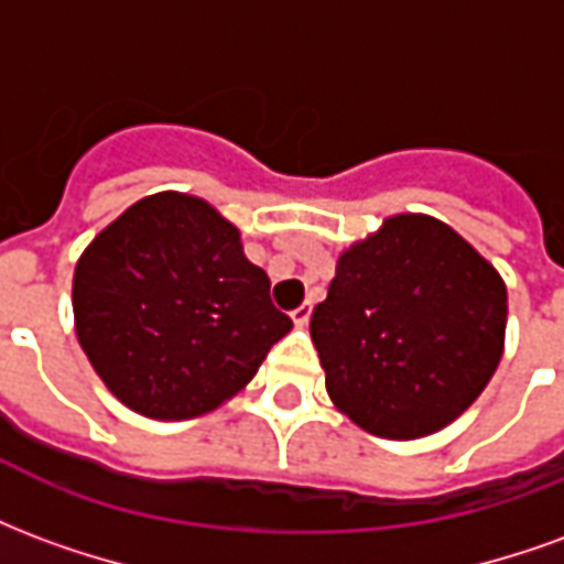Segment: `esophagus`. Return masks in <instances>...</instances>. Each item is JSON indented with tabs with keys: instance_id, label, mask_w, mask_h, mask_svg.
Here are the masks:
<instances>
[{
	"instance_id": "34e87169",
	"label": "esophagus",
	"mask_w": 564,
	"mask_h": 564,
	"mask_svg": "<svg viewBox=\"0 0 564 564\" xmlns=\"http://www.w3.org/2000/svg\"><path fill=\"white\" fill-rule=\"evenodd\" d=\"M311 311H314V305H311V302H305V305L295 307V311H293V314H290V317H293L295 326H305L307 319H311Z\"/></svg>"
}]
</instances>
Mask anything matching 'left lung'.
<instances>
[{"label":"left lung","mask_w":564,"mask_h":564,"mask_svg":"<svg viewBox=\"0 0 564 564\" xmlns=\"http://www.w3.org/2000/svg\"><path fill=\"white\" fill-rule=\"evenodd\" d=\"M508 290L459 232L395 214L347 247L311 338L335 408L380 437H423L465 414L505 354Z\"/></svg>","instance_id":"obj_1"}]
</instances>
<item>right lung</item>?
I'll use <instances>...</instances> for the list:
<instances>
[{
  "instance_id": "right-lung-1",
  "label": "right lung",
  "mask_w": 564,
  "mask_h": 564,
  "mask_svg": "<svg viewBox=\"0 0 564 564\" xmlns=\"http://www.w3.org/2000/svg\"><path fill=\"white\" fill-rule=\"evenodd\" d=\"M241 232L186 193L135 202L80 253L72 281L84 354L120 402L189 420L245 390L293 329Z\"/></svg>"
}]
</instances>
